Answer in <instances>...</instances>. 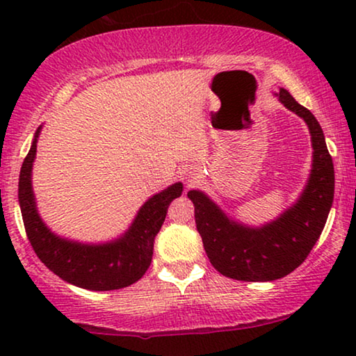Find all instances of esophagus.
I'll use <instances>...</instances> for the list:
<instances>
[{
  "mask_svg": "<svg viewBox=\"0 0 356 356\" xmlns=\"http://www.w3.org/2000/svg\"><path fill=\"white\" fill-rule=\"evenodd\" d=\"M188 183H189V184H193V183H197V177H196V173L189 172V175H188Z\"/></svg>",
  "mask_w": 356,
  "mask_h": 356,
  "instance_id": "obj_1",
  "label": "esophagus"
}]
</instances>
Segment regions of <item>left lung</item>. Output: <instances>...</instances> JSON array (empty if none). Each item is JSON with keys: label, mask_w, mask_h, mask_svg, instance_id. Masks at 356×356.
<instances>
[{"label": "left lung", "mask_w": 356, "mask_h": 356, "mask_svg": "<svg viewBox=\"0 0 356 356\" xmlns=\"http://www.w3.org/2000/svg\"><path fill=\"white\" fill-rule=\"evenodd\" d=\"M277 97L305 120L313 143V168L298 201L277 220L251 228L230 220L202 191L188 193L209 261L222 275L235 280L270 282L293 272L319 240L332 207L334 163L318 120L285 89Z\"/></svg>", "instance_id": "left-lung-1"}]
</instances>
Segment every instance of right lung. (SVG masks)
I'll use <instances>...</instances> for the list:
<instances>
[{"instance_id": "right-lung-1", "label": "right lung", "mask_w": 356, "mask_h": 356, "mask_svg": "<svg viewBox=\"0 0 356 356\" xmlns=\"http://www.w3.org/2000/svg\"><path fill=\"white\" fill-rule=\"evenodd\" d=\"M38 134L40 128L24 159L19 177V204L24 227L38 259L60 279L81 289L118 290L138 282L149 269L155 236L167 217L170 202L181 196L183 184L175 183L150 197L139 209L129 230L118 240L104 245H84L60 238L42 222L32 191V165Z\"/></svg>"}]
</instances>
